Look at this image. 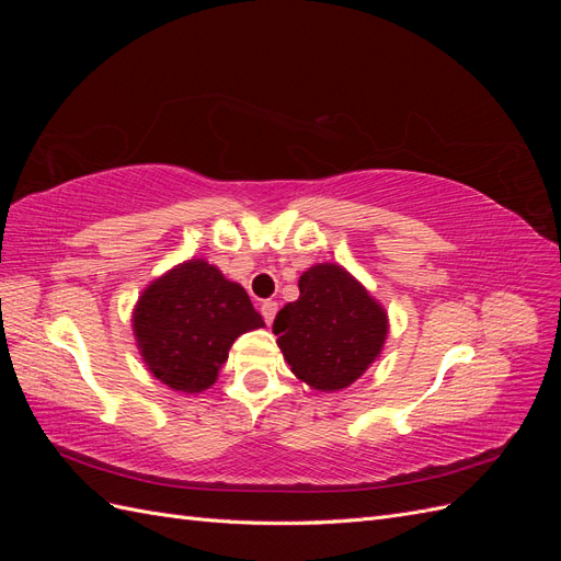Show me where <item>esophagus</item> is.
<instances>
[{
  "label": "esophagus",
  "instance_id": "esophagus-1",
  "mask_svg": "<svg viewBox=\"0 0 561 561\" xmlns=\"http://www.w3.org/2000/svg\"><path fill=\"white\" fill-rule=\"evenodd\" d=\"M276 313H278V304H276L274 299H266V301L262 304V316H264V320H266V325H271V322H274Z\"/></svg>",
  "mask_w": 561,
  "mask_h": 561
}]
</instances>
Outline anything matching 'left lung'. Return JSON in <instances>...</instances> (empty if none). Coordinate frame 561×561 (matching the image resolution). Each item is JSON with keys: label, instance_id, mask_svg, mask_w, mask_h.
Wrapping results in <instances>:
<instances>
[{"label": "left lung", "instance_id": "1", "mask_svg": "<svg viewBox=\"0 0 561 561\" xmlns=\"http://www.w3.org/2000/svg\"><path fill=\"white\" fill-rule=\"evenodd\" d=\"M274 334L299 381L334 393L379 360L388 313L342 264L322 262L299 276V299L278 311Z\"/></svg>", "mask_w": 561, "mask_h": 561}]
</instances>
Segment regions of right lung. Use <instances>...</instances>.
<instances>
[{
    "instance_id": "add662e5",
    "label": "right lung",
    "mask_w": 561,
    "mask_h": 561,
    "mask_svg": "<svg viewBox=\"0 0 561 561\" xmlns=\"http://www.w3.org/2000/svg\"><path fill=\"white\" fill-rule=\"evenodd\" d=\"M130 322L151 377L184 396L210 388L236 339L264 328L245 287L206 260H186L151 280Z\"/></svg>"
}]
</instances>
